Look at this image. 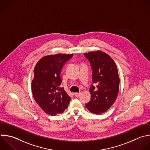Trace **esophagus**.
<instances>
[{
    "label": "esophagus",
    "mask_w": 150,
    "mask_h": 150,
    "mask_svg": "<svg viewBox=\"0 0 150 150\" xmlns=\"http://www.w3.org/2000/svg\"><path fill=\"white\" fill-rule=\"evenodd\" d=\"M74 95H75V96L76 97H79L80 96V93H75Z\"/></svg>",
    "instance_id": "34e87169"
}]
</instances>
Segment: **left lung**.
Returning a JSON list of instances; mask_svg holds the SVG:
<instances>
[{
	"instance_id": "8db88e82",
	"label": "left lung",
	"mask_w": 150,
	"mask_h": 150,
	"mask_svg": "<svg viewBox=\"0 0 150 150\" xmlns=\"http://www.w3.org/2000/svg\"><path fill=\"white\" fill-rule=\"evenodd\" d=\"M91 64L93 83L91 99L86 104L92 113L100 114L108 110L115 102L119 91L120 78L116 64L107 53L97 50L84 54Z\"/></svg>"
}]
</instances>
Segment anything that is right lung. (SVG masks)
I'll return each mask as SVG.
<instances>
[{
    "mask_svg": "<svg viewBox=\"0 0 150 150\" xmlns=\"http://www.w3.org/2000/svg\"><path fill=\"white\" fill-rule=\"evenodd\" d=\"M73 56V54L48 55L35 66L32 91L36 103L49 115L63 113L71 100L64 89L60 87V73L64 63Z\"/></svg>",
    "mask_w": 150,
    "mask_h": 150,
    "instance_id": "obj_1",
    "label": "right lung"
}]
</instances>
